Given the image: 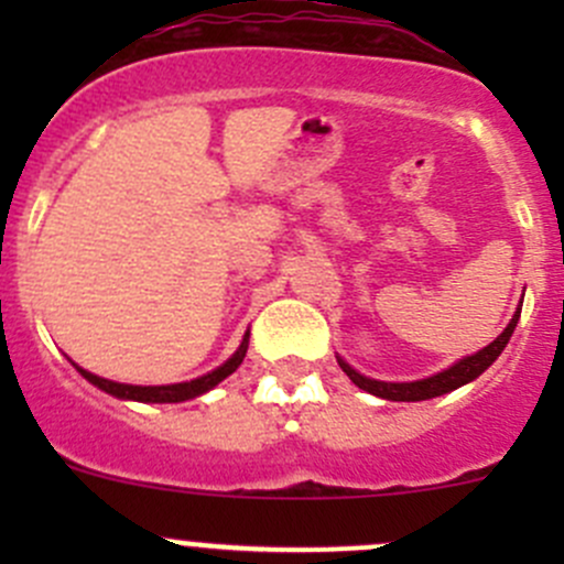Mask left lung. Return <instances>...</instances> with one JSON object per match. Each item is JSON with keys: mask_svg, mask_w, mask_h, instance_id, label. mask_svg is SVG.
Listing matches in <instances>:
<instances>
[{"mask_svg": "<svg viewBox=\"0 0 564 564\" xmlns=\"http://www.w3.org/2000/svg\"><path fill=\"white\" fill-rule=\"evenodd\" d=\"M519 316H521V308L516 311L513 318H510V324L505 327V333L499 335L494 344H488L486 349H480L477 355H471V357H464V360L456 362V366H451L447 371L436 373V377H429V379H420V382H377V379H368V377H362V373H357L355 368L346 366L344 360H338V362H340V368H344L346 377H349L360 390L371 392V395L388 398V401H425V398L445 395V392L456 390V388H460V384H466V382H471V379L480 377V373L486 371V368L491 366L499 355H502V349L508 346L510 335H513L516 324H519Z\"/></svg>", "mask_w": 564, "mask_h": 564, "instance_id": "8db88e82", "label": "left lung"}]
</instances>
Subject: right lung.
<instances>
[{"instance_id": "add662e5", "label": "right lung", "mask_w": 564, "mask_h": 564, "mask_svg": "<svg viewBox=\"0 0 564 564\" xmlns=\"http://www.w3.org/2000/svg\"><path fill=\"white\" fill-rule=\"evenodd\" d=\"M248 351V335L242 338V346L235 351V357L231 360H226L224 366L215 368L213 373H207V377H198L193 379V382H182V384H161V388H139V384H119V382H108V379H100L95 377V373L84 371V368H78L82 371V377L87 379V382H93L95 388L111 392V395L117 398H124V401H144V403H180V401H187V398H196L202 395V392L213 390L215 384L224 382L229 373L237 371V366L242 362V357H246Z\"/></svg>"}]
</instances>
